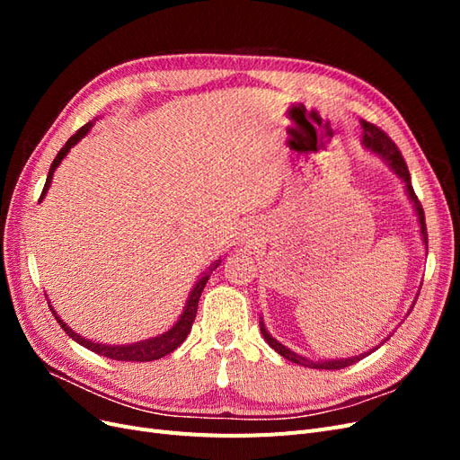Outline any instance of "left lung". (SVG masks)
<instances>
[{
    "label": "left lung",
    "instance_id": "left-lung-1",
    "mask_svg": "<svg viewBox=\"0 0 460 460\" xmlns=\"http://www.w3.org/2000/svg\"><path fill=\"white\" fill-rule=\"evenodd\" d=\"M360 127H363V146H365L367 149H370L372 153H376V155H380V157H382L389 166H392V171H394V172L402 180V182H405V191H407V196H409V199H411V203H412V207H414V213H416V217H419V225H420L422 242H424V245H426V252H428V232H426L424 208H422V205H420L419 198H416V193H414V190H412V184H411V174H409V169H407V163H405V159H402L399 147L392 142V137H389L384 130H380L378 127H376V124H370V122H367V120H360ZM412 307H414V305H412ZM259 326H261V333H262L264 341H267V343L272 347L274 351L280 353L284 358L291 360V363L301 365V367H309V368H318V370H340V368H345V367H351V365L358 363L360 358H365V357H368L370 353H374L376 349H378L380 345H384V341H387V340H389V336H387L382 343H378L376 347H372L370 351H365V353H360V355H357V357H347V358H324V360L320 358V360H313V358L303 357V355H299V353H296V351H291L289 347H286V345H282V343L278 341V340H274V338L270 336V333H269V330L264 328L262 318H261Z\"/></svg>",
    "mask_w": 460,
    "mask_h": 460
}]
</instances>
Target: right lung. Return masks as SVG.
I'll list each match as a JSON object with an SVG mask.
<instances>
[{"instance_id":"right-lung-1","label":"right lung","mask_w":460,"mask_h":460,"mask_svg":"<svg viewBox=\"0 0 460 460\" xmlns=\"http://www.w3.org/2000/svg\"><path fill=\"white\" fill-rule=\"evenodd\" d=\"M92 127H93V120L88 122V124H84V127H82L75 136L68 137L66 144L61 147V151L58 153V157L53 159V163H51V166H49L48 180H46L44 190H41L40 201L44 199V196H46L49 186H51V180H53L55 169H58V166L61 164V161L66 157V153L71 151V149L82 140V137H84V136L90 132ZM220 262H222V261L217 259V261L211 264V267H208V269L201 274V278L196 282V286L191 288L190 297H188V301H186L184 313L180 314V318L176 320V324H174L169 332L159 333V336L149 338V340H142V341L128 343V345L97 343V341H92V340H88V338H82L80 333L73 332V328L66 326V324L63 323V320H61V316L53 311L51 305H49V309H51L55 320H58V323H59V326L68 333V338H73L76 343L84 345L86 349H90V351H93V353H97V355L107 357V358H113V360H128V363H130V360H132V363H147V360H157V358H161V357H164V355L172 353V351L176 349V347L182 345L184 340L188 338V333H190V330H191L193 320H196V314H198V303H199V297H201V291H203V288H205V284H207V280H208V276L213 274V270L218 267Z\"/></svg>"}]
</instances>
